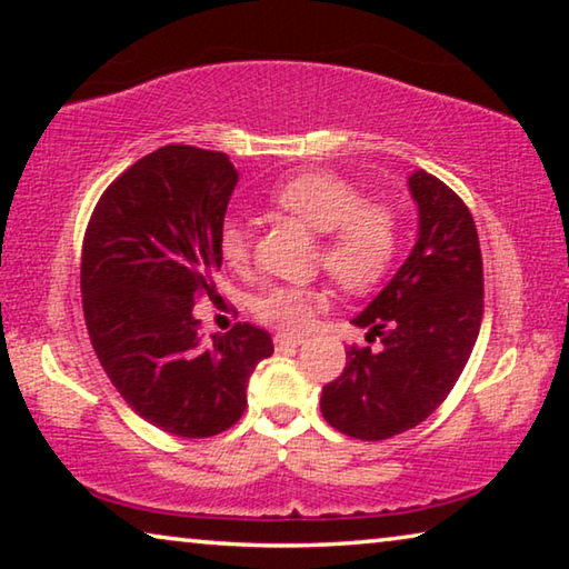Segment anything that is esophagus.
Instances as JSON below:
<instances>
[{
  "label": "esophagus",
  "mask_w": 569,
  "mask_h": 569,
  "mask_svg": "<svg viewBox=\"0 0 569 569\" xmlns=\"http://www.w3.org/2000/svg\"><path fill=\"white\" fill-rule=\"evenodd\" d=\"M273 343H276V349H278V351H286V349H296V346H301L303 341H301V339H296V336H283V333H278L276 339H273Z\"/></svg>",
  "instance_id": "esophagus-1"
}]
</instances>
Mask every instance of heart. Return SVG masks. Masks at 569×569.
<instances>
[{"label":"heart","mask_w":569,"mask_h":569,"mask_svg":"<svg viewBox=\"0 0 569 569\" xmlns=\"http://www.w3.org/2000/svg\"><path fill=\"white\" fill-rule=\"evenodd\" d=\"M271 203L323 233L319 261L349 291L379 283L399 250V218L389 206L369 203L351 180L326 170H308L288 178L271 192ZM218 248L230 268L250 258V230L238 218L220 223ZM326 293L316 286H266L250 311L261 323L298 336L311 329L316 308Z\"/></svg>","instance_id":"b5f03b06"}]
</instances>
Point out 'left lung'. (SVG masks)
<instances>
[{
	"mask_svg": "<svg viewBox=\"0 0 569 569\" xmlns=\"http://www.w3.org/2000/svg\"><path fill=\"white\" fill-rule=\"evenodd\" d=\"M419 238L387 288L353 323L379 336L346 351L343 373L321 391L323 419L341 435L379 441L417 427L455 389L485 313L475 218L455 190L417 170L409 178Z\"/></svg>",
	"mask_w": 569,
	"mask_h": 569,
	"instance_id": "obj_1",
	"label": "left lung"
}]
</instances>
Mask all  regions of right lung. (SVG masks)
Returning a JSON list of instances; mask_svg holds the SVG:
<instances>
[{
	"instance_id": "obj_1",
	"label": "right lung",
	"mask_w": 569,
	"mask_h": 569,
	"mask_svg": "<svg viewBox=\"0 0 569 569\" xmlns=\"http://www.w3.org/2000/svg\"><path fill=\"white\" fill-rule=\"evenodd\" d=\"M238 170L226 152L166 146L102 192L82 243V311L92 349L128 407L168 435L206 439L246 411L271 333L236 323L200 339L192 306L213 296Z\"/></svg>"
}]
</instances>
